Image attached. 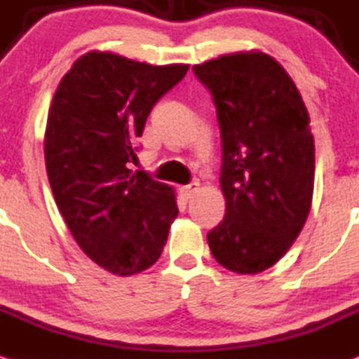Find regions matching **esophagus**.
I'll list each match as a JSON object with an SVG mask.
<instances>
[{"label": "esophagus", "mask_w": 359, "mask_h": 359, "mask_svg": "<svg viewBox=\"0 0 359 359\" xmlns=\"http://www.w3.org/2000/svg\"><path fill=\"white\" fill-rule=\"evenodd\" d=\"M198 189H200V183H196V181H193V183L187 184V187L181 188V193H183V196L189 200V198H193L198 193Z\"/></svg>", "instance_id": "obj_1"}]
</instances>
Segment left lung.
I'll list each match as a JSON object with an SVG mask.
<instances>
[{
    "label": "left lung",
    "instance_id": "obj_1",
    "mask_svg": "<svg viewBox=\"0 0 359 359\" xmlns=\"http://www.w3.org/2000/svg\"><path fill=\"white\" fill-rule=\"evenodd\" d=\"M212 92L222 134L225 218L208 233L218 264L237 273L272 267L301 233L314 189V137L296 83L262 52L193 67Z\"/></svg>",
    "mask_w": 359,
    "mask_h": 359
}]
</instances>
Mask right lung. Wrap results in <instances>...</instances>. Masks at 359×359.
I'll list each match as a JSON object with an SVG mask.
<instances>
[{
  "label": "right lung",
  "instance_id": "1",
  "mask_svg": "<svg viewBox=\"0 0 359 359\" xmlns=\"http://www.w3.org/2000/svg\"><path fill=\"white\" fill-rule=\"evenodd\" d=\"M188 69L90 52L53 95L45 164L55 201L80 248L117 276L149 269L178 215L172 188L128 163L151 109Z\"/></svg>",
  "mask_w": 359,
  "mask_h": 359
}]
</instances>
